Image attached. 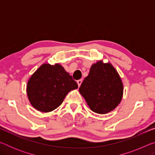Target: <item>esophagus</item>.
<instances>
[{"label":"esophagus","instance_id":"34e87169","mask_svg":"<svg viewBox=\"0 0 155 155\" xmlns=\"http://www.w3.org/2000/svg\"><path fill=\"white\" fill-rule=\"evenodd\" d=\"M82 80H81V79H80V80H78L77 81V83H78V87H80V86H81V83H82Z\"/></svg>","mask_w":155,"mask_h":155}]
</instances>
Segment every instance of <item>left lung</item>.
Masks as SVG:
<instances>
[{"instance_id": "left-lung-1", "label": "left lung", "mask_w": 155, "mask_h": 155, "mask_svg": "<svg viewBox=\"0 0 155 155\" xmlns=\"http://www.w3.org/2000/svg\"><path fill=\"white\" fill-rule=\"evenodd\" d=\"M123 83L115 68L102 60L94 64L81 83L79 92L91 111L106 114L115 109L123 96Z\"/></svg>"}]
</instances>
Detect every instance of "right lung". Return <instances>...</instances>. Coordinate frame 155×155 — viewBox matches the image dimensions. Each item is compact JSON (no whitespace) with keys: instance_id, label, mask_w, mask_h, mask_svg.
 <instances>
[{"instance_id":"right-lung-1","label":"right lung","mask_w":155,"mask_h":155,"mask_svg":"<svg viewBox=\"0 0 155 155\" xmlns=\"http://www.w3.org/2000/svg\"><path fill=\"white\" fill-rule=\"evenodd\" d=\"M77 88V82L61 65L44 64L28 79L27 93L34 108L48 113L61 105L68 93Z\"/></svg>"}]
</instances>
